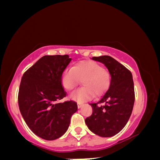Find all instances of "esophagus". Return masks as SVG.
Listing matches in <instances>:
<instances>
[{"instance_id": "esophagus-1", "label": "esophagus", "mask_w": 160, "mask_h": 160, "mask_svg": "<svg viewBox=\"0 0 160 160\" xmlns=\"http://www.w3.org/2000/svg\"><path fill=\"white\" fill-rule=\"evenodd\" d=\"M81 107H82V104H80V103H78V109H80Z\"/></svg>"}]
</instances>
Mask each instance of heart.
Masks as SVG:
<instances>
[{"instance_id": "b5f03b06", "label": "heart", "mask_w": 160, "mask_h": 160, "mask_svg": "<svg viewBox=\"0 0 160 160\" xmlns=\"http://www.w3.org/2000/svg\"><path fill=\"white\" fill-rule=\"evenodd\" d=\"M82 80L83 87L70 94V99L78 103L99 97L106 92L110 85L109 72L96 62L80 61L73 68L68 67L61 74V85L68 91L76 87Z\"/></svg>"}]
</instances>
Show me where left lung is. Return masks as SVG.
Listing matches in <instances>:
<instances>
[{
    "instance_id": "8db88e82",
    "label": "left lung",
    "mask_w": 160,
    "mask_h": 160,
    "mask_svg": "<svg viewBox=\"0 0 160 160\" xmlns=\"http://www.w3.org/2000/svg\"><path fill=\"white\" fill-rule=\"evenodd\" d=\"M102 63L111 75L110 86L97 103L90 104L92 114L85 119L88 128L99 136L112 137L126 125L135 102L132 73L122 64L109 56L92 57Z\"/></svg>"
}]
</instances>
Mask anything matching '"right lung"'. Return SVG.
<instances>
[{
  "label": "right lung",
  "instance_id": "add662e5",
  "mask_svg": "<svg viewBox=\"0 0 160 160\" xmlns=\"http://www.w3.org/2000/svg\"><path fill=\"white\" fill-rule=\"evenodd\" d=\"M71 59L68 55L44 56L22 78L18 93L20 113L31 131L42 139L61 137L78 110L73 101L58 102L66 96L61 77Z\"/></svg>",
  "mask_w": 160,
  "mask_h": 160
}]
</instances>
